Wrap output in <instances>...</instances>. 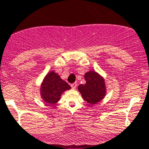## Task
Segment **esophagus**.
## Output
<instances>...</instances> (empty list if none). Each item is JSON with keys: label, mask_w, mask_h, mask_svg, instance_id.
Masks as SVG:
<instances>
[{"label": "esophagus", "mask_w": 149, "mask_h": 149, "mask_svg": "<svg viewBox=\"0 0 149 149\" xmlns=\"http://www.w3.org/2000/svg\"><path fill=\"white\" fill-rule=\"evenodd\" d=\"M70 86H71V88L73 89H75L76 88V86H77V84H76V83H74V84H72L71 85H70Z\"/></svg>", "instance_id": "obj_1"}]
</instances>
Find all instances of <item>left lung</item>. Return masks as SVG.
Masks as SVG:
<instances>
[{"label":"left lung","instance_id":"obj_1","mask_svg":"<svg viewBox=\"0 0 149 149\" xmlns=\"http://www.w3.org/2000/svg\"><path fill=\"white\" fill-rule=\"evenodd\" d=\"M86 83L78 86L84 101L93 105L99 102L106 95V88L104 79L93 70H90L84 75Z\"/></svg>","mask_w":149,"mask_h":149}]
</instances>
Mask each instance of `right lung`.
Wrapping results in <instances>:
<instances>
[{
	"instance_id": "right-lung-1",
	"label": "right lung",
	"mask_w": 149,
	"mask_h": 149,
	"mask_svg": "<svg viewBox=\"0 0 149 149\" xmlns=\"http://www.w3.org/2000/svg\"><path fill=\"white\" fill-rule=\"evenodd\" d=\"M69 89L70 86L58 73L51 70L45 76L40 86V96L46 103L54 105L60 100L62 93Z\"/></svg>"
}]
</instances>
